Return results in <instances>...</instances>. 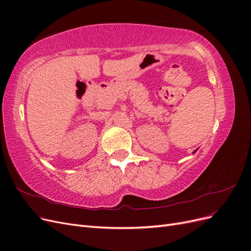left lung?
I'll list each match as a JSON object with an SVG mask.
<instances>
[{"label": "left lung", "instance_id": "left-lung-1", "mask_svg": "<svg viewBox=\"0 0 251 251\" xmlns=\"http://www.w3.org/2000/svg\"><path fill=\"white\" fill-rule=\"evenodd\" d=\"M195 151H194V153H195Z\"/></svg>", "mask_w": 251, "mask_h": 251}]
</instances>
